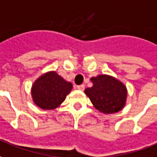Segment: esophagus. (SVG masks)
<instances>
[{"label": "esophagus", "instance_id": "obj_1", "mask_svg": "<svg viewBox=\"0 0 157 157\" xmlns=\"http://www.w3.org/2000/svg\"><path fill=\"white\" fill-rule=\"evenodd\" d=\"M77 88L79 90H85V85H78V86H77Z\"/></svg>", "mask_w": 157, "mask_h": 157}]
</instances>
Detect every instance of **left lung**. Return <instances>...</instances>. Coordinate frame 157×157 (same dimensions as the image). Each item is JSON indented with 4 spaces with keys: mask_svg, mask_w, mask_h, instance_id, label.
Listing matches in <instances>:
<instances>
[{
    "mask_svg": "<svg viewBox=\"0 0 157 157\" xmlns=\"http://www.w3.org/2000/svg\"><path fill=\"white\" fill-rule=\"evenodd\" d=\"M93 86L85 89L94 107L103 113L119 112L125 106L127 91L125 85L113 77L99 75L92 78Z\"/></svg>",
    "mask_w": 157,
    "mask_h": 157,
    "instance_id": "obj_1",
    "label": "left lung"
}]
</instances>
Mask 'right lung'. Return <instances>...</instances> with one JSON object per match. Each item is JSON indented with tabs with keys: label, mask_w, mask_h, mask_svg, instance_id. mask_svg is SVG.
<instances>
[{
	"label": "right lung",
	"mask_w": 157,
	"mask_h": 157,
	"mask_svg": "<svg viewBox=\"0 0 157 157\" xmlns=\"http://www.w3.org/2000/svg\"><path fill=\"white\" fill-rule=\"evenodd\" d=\"M72 88V85L49 72L37 78L32 85L31 96L36 105L43 109H54L64 101Z\"/></svg>",
	"instance_id": "add662e5"
}]
</instances>
